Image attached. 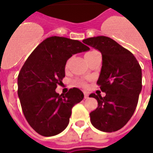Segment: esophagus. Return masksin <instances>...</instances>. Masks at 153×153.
Wrapping results in <instances>:
<instances>
[{"label":"esophagus","mask_w":153,"mask_h":153,"mask_svg":"<svg viewBox=\"0 0 153 153\" xmlns=\"http://www.w3.org/2000/svg\"><path fill=\"white\" fill-rule=\"evenodd\" d=\"M83 94H84V98H85V99L88 98V93H87V92H84V93H83Z\"/></svg>","instance_id":"esophagus-1"}]
</instances>
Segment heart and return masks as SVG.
Listing matches in <instances>:
<instances>
[{"label": "heart", "instance_id": "obj_1", "mask_svg": "<svg viewBox=\"0 0 153 153\" xmlns=\"http://www.w3.org/2000/svg\"><path fill=\"white\" fill-rule=\"evenodd\" d=\"M79 85H81L82 87H86V83H84V82H80Z\"/></svg>", "mask_w": 153, "mask_h": 153}]
</instances>
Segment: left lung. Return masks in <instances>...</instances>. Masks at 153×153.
I'll return each mask as SVG.
<instances>
[{
  "instance_id": "1",
  "label": "left lung",
  "mask_w": 153,
  "mask_h": 153,
  "mask_svg": "<svg viewBox=\"0 0 153 153\" xmlns=\"http://www.w3.org/2000/svg\"><path fill=\"white\" fill-rule=\"evenodd\" d=\"M83 42L98 50L102 66L97 83L106 96L90 94L97 107L90 113L92 125L101 131H117L130 120L142 90V70L133 54L105 36L84 39Z\"/></svg>"
}]
</instances>
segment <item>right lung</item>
<instances>
[{"mask_svg": "<svg viewBox=\"0 0 153 153\" xmlns=\"http://www.w3.org/2000/svg\"><path fill=\"white\" fill-rule=\"evenodd\" d=\"M89 50L78 40L53 36L42 42L28 56L18 76V95L27 121L39 134H60L70 122L73 106L83 99L77 88L56 92L65 76L67 60Z\"/></svg>", "mask_w": 153, "mask_h": 153, "instance_id": "add662e5", "label": "right lung"}]
</instances>
